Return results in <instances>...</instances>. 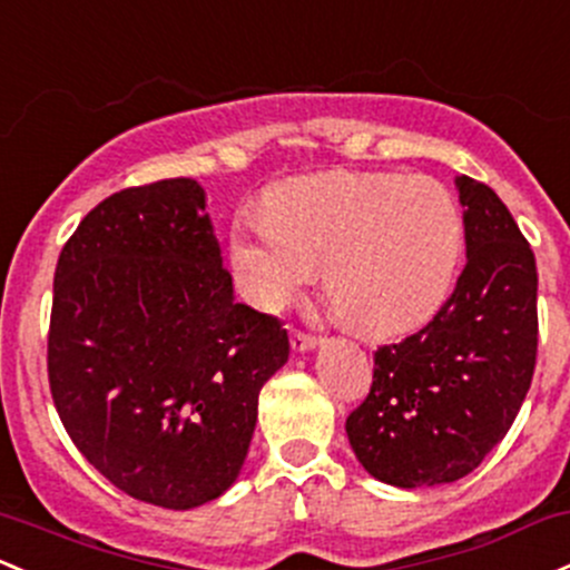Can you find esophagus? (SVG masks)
<instances>
[{
	"label": "esophagus",
	"mask_w": 570,
	"mask_h": 570,
	"mask_svg": "<svg viewBox=\"0 0 570 570\" xmlns=\"http://www.w3.org/2000/svg\"><path fill=\"white\" fill-rule=\"evenodd\" d=\"M292 348H295L297 354L311 352V348H316V337L308 335V333H299V330H295V333H292Z\"/></svg>",
	"instance_id": "34e87169"
}]
</instances>
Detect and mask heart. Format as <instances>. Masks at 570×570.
<instances>
[{
	"label": "heart",
	"mask_w": 570,
	"mask_h": 570,
	"mask_svg": "<svg viewBox=\"0 0 570 570\" xmlns=\"http://www.w3.org/2000/svg\"><path fill=\"white\" fill-rule=\"evenodd\" d=\"M462 254V210L435 178L324 173L286 180L229 235L237 292L254 308H286L324 267L337 316L367 335L428 318Z\"/></svg>",
	"instance_id": "b5f03b06"
}]
</instances>
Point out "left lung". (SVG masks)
<instances>
[{
  "label": "left lung",
  "instance_id": "8db88e82",
  "mask_svg": "<svg viewBox=\"0 0 570 570\" xmlns=\"http://www.w3.org/2000/svg\"><path fill=\"white\" fill-rule=\"evenodd\" d=\"M468 262L433 322L373 354V384L346 419L356 460L384 484H449L479 468L522 409L539 348V273L514 216L460 175Z\"/></svg>",
  "mask_w": 570,
  "mask_h": 570
}]
</instances>
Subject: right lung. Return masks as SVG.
Segmentation results:
<instances>
[{
	"mask_svg": "<svg viewBox=\"0 0 570 570\" xmlns=\"http://www.w3.org/2000/svg\"><path fill=\"white\" fill-rule=\"evenodd\" d=\"M286 360L278 318L235 303L197 180L110 194L61 248L53 405L80 454L129 498L186 511L224 495L259 390Z\"/></svg>",
	"mask_w": 570,
	"mask_h": 570,
	"instance_id": "add662e5",
	"label": "right lung"
}]
</instances>
